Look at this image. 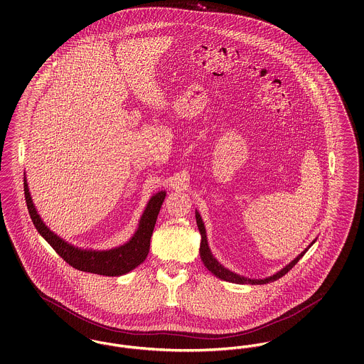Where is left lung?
Masks as SVG:
<instances>
[{
	"label": "left lung",
	"mask_w": 364,
	"mask_h": 364,
	"mask_svg": "<svg viewBox=\"0 0 364 364\" xmlns=\"http://www.w3.org/2000/svg\"><path fill=\"white\" fill-rule=\"evenodd\" d=\"M196 223H198V227H199V231H200V235H202V242H200V258L203 260L205 266L208 267V270L218 279L221 280H225V282H231V283H237V284H266V283H270V282H274L277 279H280L282 276H284L299 260L301 259L304 257V254L309 251V248L311 247L312 244L315 241H312L311 245L303 251L297 258L294 260H291L287 266H284L282 270H279L277 273H274L273 276H269L266 279H248V277H244V276H240L228 269H225L220 262H217V259L213 257V254L210 252V248H208V237H206V228H205V223L199 214V211L196 210Z\"/></svg>",
	"instance_id": "left-lung-1"
}]
</instances>
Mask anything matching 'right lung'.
<instances>
[{
    "label": "right lung",
    "instance_id": "obj_1",
    "mask_svg": "<svg viewBox=\"0 0 364 364\" xmlns=\"http://www.w3.org/2000/svg\"><path fill=\"white\" fill-rule=\"evenodd\" d=\"M23 191L29 215L39 234L50 244L53 250L73 267L102 276L126 274L146 260L150 251V240L156 225V215L166 195L165 191H161L154 196H151V199L147 203V208L140 218L137 231L126 244L107 251H94L81 250L65 242L43 223L32 202L26 178H23Z\"/></svg>",
    "mask_w": 364,
    "mask_h": 364
}]
</instances>
